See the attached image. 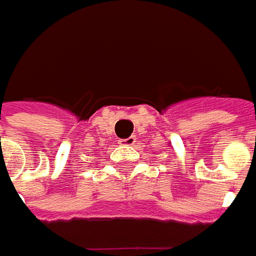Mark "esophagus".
<instances>
[{
  "label": "esophagus",
  "instance_id": "obj_1",
  "mask_svg": "<svg viewBox=\"0 0 256 256\" xmlns=\"http://www.w3.org/2000/svg\"><path fill=\"white\" fill-rule=\"evenodd\" d=\"M134 143H136V137L134 136H130L128 138H120L119 140L120 146H133Z\"/></svg>",
  "mask_w": 256,
  "mask_h": 256
}]
</instances>
